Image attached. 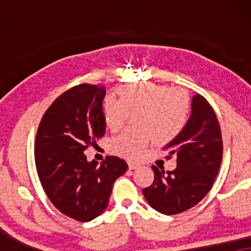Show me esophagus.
Listing matches in <instances>:
<instances>
[{
    "instance_id": "1",
    "label": "esophagus",
    "mask_w": 251,
    "mask_h": 251,
    "mask_svg": "<svg viewBox=\"0 0 251 251\" xmlns=\"http://www.w3.org/2000/svg\"><path fill=\"white\" fill-rule=\"evenodd\" d=\"M128 167H129V169H136V168H138L139 167V164L138 163H135V162H128Z\"/></svg>"
}]
</instances>
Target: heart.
<instances>
[{"instance_id": "heart-1", "label": "heart", "mask_w": 251, "mask_h": 251, "mask_svg": "<svg viewBox=\"0 0 251 251\" xmlns=\"http://www.w3.org/2000/svg\"><path fill=\"white\" fill-rule=\"evenodd\" d=\"M118 100L106 97L101 104L102 119L112 131L125 125L128 114L140 128L128 129L111 140L109 147L116 155L129 160L142 156L157 140L167 144L177 138L187 123L190 98L186 92L169 85L143 82L123 84L115 89Z\"/></svg>"}]
</instances>
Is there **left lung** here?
Listing matches in <instances>:
<instances>
[{
	"label": "left lung",
	"instance_id": "left-lung-1",
	"mask_svg": "<svg viewBox=\"0 0 251 251\" xmlns=\"http://www.w3.org/2000/svg\"><path fill=\"white\" fill-rule=\"evenodd\" d=\"M164 150L177 155L173 171L152 166L154 181L143 190L146 201L164 215L186 211L203 199L214 184L223 157L221 126L207 99L192 98V114L183 131Z\"/></svg>",
	"mask_w": 251,
	"mask_h": 251
}]
</instances>
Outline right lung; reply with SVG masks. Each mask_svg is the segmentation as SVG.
Listing matches in <instances>:
<instances>
[{
	"mask_svg": "<svg viewBox=\"0 0 251 251\" xmlns=\"http://www.w3.org/2000/svg\"><path fill=\"white\" fill-rule=\"evenodd\" d=\"M104 85L80 84L60 95L44 113L35 139V164L46 194L61 214L78 222L98 217L108 204L114 181L128 169L107 156L89 162L84 151L105 133Z\"/></svg>",
	"mask_w": 251,
	"mask_h": 251,
	"instance_id": "1",
	"label": "right lung"
}]
</instances>
